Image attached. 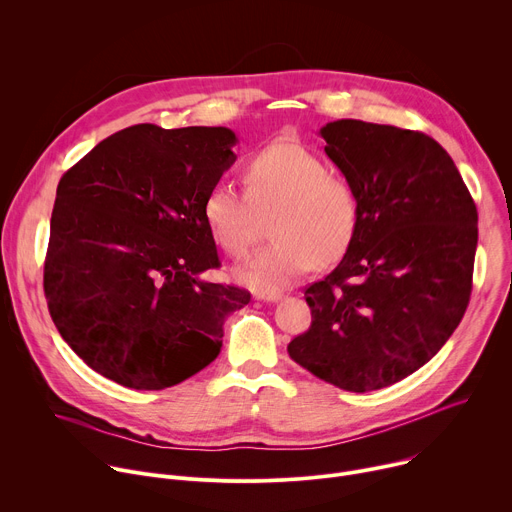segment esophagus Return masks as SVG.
I'll return each mask as SVG.
<instances>
[{
	"mask_svg": "<svg viewBox=\"0 0 512 512\" xmlns=\"http://www.w3.org/2000/svg\"><path fill=\"white\" fill-rule=\"evenodd\" d=\"M283 298V294H255V300L261 302H279Z\"/></svg>",
	"mask_w": 512,
	"mask_h": 512,
	"instance_id": "34e87169",
	"label": "esophagus"
}]
</instances>
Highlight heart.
<instances>
[{
	"instance_id": "b5f03b06",
	"label": "heart",
	"mask_w": 512,
	"mask_h": 512,
	"mask_svg": "<svg viewBox=\"0 0 512 512\" xmlns=\"http://www.w3.org/2000/svg\"><path fill=\"white\" fill-rule=\"evenodd\" d=\"M243 180L247 195L218 182L202 204L212 239L235 259L253 251L263 218L273 216V245L235 271L239 283L277 294L316 263L346 255L358 227V196L312 152L291 141L271 143L249 160Z\"/></svg>"
}]
</instances>
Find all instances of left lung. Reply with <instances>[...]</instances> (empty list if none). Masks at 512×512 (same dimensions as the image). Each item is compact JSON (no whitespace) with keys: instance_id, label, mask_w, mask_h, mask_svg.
Returning <instances> with one entry per match:
<instances>
[{"instance_id":"8db88e82","label":"left lung","mask_w":512,"mask_h":512,"mask_svg":"<svg viewBox=\"0 0 512 512\" xmlns=\"http://www.w3.org/2000/svg\"><path fill=\"white\" fill-rule=\"evenodd\" d=\"M320 135L358 196V227L338 267L306 289L312 326L287 352L338 389L377 391L421 369L458 328L478 212L454 160L421 131L338 119Z\"/></svg>"}]
</instances>
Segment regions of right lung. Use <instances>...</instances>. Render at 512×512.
<instances>
[{
    "label": "right lung",
    "mask_w": 512,
    "mask_h": 512,
    "mask_svg": "<svg viewBox=\"0 0 512 512\" xmlns=\"http://www.w3.org/2000/svg\"><path fill=\"white\" fill-rule=\"evenodd\" d=\"M235 143L229 127L139 123L60 178L44 294L64 342L99 375L160 391L221 352L225 320L251 294L200 277L221 267L202 204Z\"/></svg>",
    "instance_id": "1"
}]
</instances>
